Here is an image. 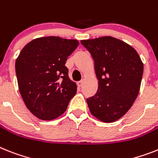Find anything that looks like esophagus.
Wrapping results in <instances>:
<instances>
[{
  "instance_id": "34e87169",
  "label": "esophagus",
  "mask_w": 158,
  "mask_h": 158,
  "mask_svg": "<svg viewBox=\"0 0 158 158\" xmlns=\"http://www.w3.org/2000/svg\"><path fill=\"white\" fill-rule=\"evenodd\" d=\"M83 80H80V81L77 82V85H78V87H82V86H83Z\"/></svg>"
}]
</instances>
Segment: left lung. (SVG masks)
Wrapping results in <instances>:
<instances>
[{
	"instance_id": "left-lung-1",
	"label": "left lung",
	"mask_w": 158,
	"mask_h": 158,
	"mask_svg": "<svg viewBox=\"0 0 158 158\" xmlns=\"http://www.w3.org/2000/svg\"><path fill=\"white\" fill-rule=\"evenodd\" d=\"M95 61L98 91L87 99L91 113L100 121L112 123L130 109L143 75L142 61L133 47L111 36L82 40Z\"/></svg>"
}]
</instances>
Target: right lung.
I'll list each match as a JSON object with an SVG mask.
<instances>
[{"mask_svg": "<svg viewBox=\"0 0 158 158\" xmlns=\"http://www.w3.org/2000/svg\"><path fill=\"white\" fill-rule=\"evenodd\" d=\"M76 39L49 36L35 38L24 46L16 59L20 94L33 115L51 120L67 110L77 86L65 64L77 48Z\"/></svg>", "mask_w": 158, "mask_h": 158, "instance_id": "1", "label": "right lung"}]
</instances>
